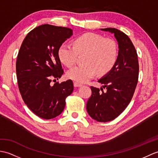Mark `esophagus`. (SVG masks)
Instances as JSON below:
<instances>
[{"label":"esophagus","instance_id":"34e87169","mask_svg":"<svg viewBox=\"0 0 158 158\" xmlns=\"http://www.w3.org/2000/svg\"><path fill=\"white\" fill-rule=\"evenodd\" d=\"M74 86L75 87H81V86H82V84H81L77 82H74Z\"/></svg>","mask_w":158,"mask_h":158}]
</instances>
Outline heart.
Here are the masks:
<instances>
[{
	"label": "heart",
	"mask_w": 158,
	"mask_h": 158,
	"mask_svg": "<svg viewBox=\"0 0 158 158\" xmlns=\"http://www.w3.org/2000/svg\"><path fill=\"white\" fill-rule=\"evenodd\" d=\"M84 64L75 66L67 77L77 83H85L96 74L104 75L114 66L118 57V46L114 40L94 33H86L74 40L73 46L64 42L58 55L60 60L70 67L75 63L78 54H84Z\"/></svg>",
	"instance_id": "obj_1"
}]
</instances>
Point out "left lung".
Segmentation results:
<instances>
[{
	"label": "left lung",
	"instance_id": "obj_1",
	"mask_svg": "<svg viewBox=\"0 0 158 158\" xmlns=\"http://www.w3.org/2000/svg\"><path fill=\"white\" fill-rule=\"evenodd\" d=\"M101 30L115 36L118 44V56L111 71L98 80L103 84L100 89L91 86V96L86 108L93 119L106 123L118 117L130 103L137 85L139 66L136 49L127 35L115 28Z\"/></svg>",
	"mask_w": 158,
	"mask_h": 158
}]
</instances>
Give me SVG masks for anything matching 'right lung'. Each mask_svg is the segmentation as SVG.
<instances>
[{
  "instance_id": "add662e5",
  "label": "right lung",
  "mask_w": 158,
  "mask_h": 158,
  "mask_svg": "<svg viewBox=\"0 0 158 158\" xmlns=\"http://www.w3.org/2000/svg\"><path fill=\"white\" fill-rule=\"evenodd\" d=\"M72 35L70 28L42 25L28 33L20 47L16 61L18 87L25 104L42 118L60 115L74 89L71 79L50 83L63 74L58 51Z\"/></svg>"
}]
</instances>
